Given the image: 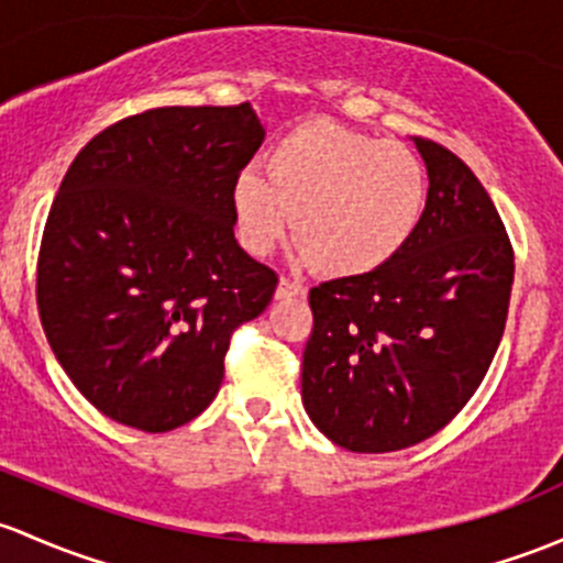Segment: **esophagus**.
Instances as JSON below:
<instances>
[{"mask_svg":"<svg viewBox=\"0 0 563 563\" xmlns=\"http://www.w3.org/2000/svg\"><path fill=\"white\" fill-rule=\"evenodd\" d=\"M305 294V286L297 280H291V277H280V283H277V299H294V297H301Z\"/></svg>","mask_w":563,"mask_h":563,"instance_id":"1","label":"esophagus"}]
</instances>
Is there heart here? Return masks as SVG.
<instances>
[{
  "label": "heart",
  "instance_id": "heart-1",
  "mask_svg": "<svg viewBox=\"0 0 563 563\" xmlns=\"http://www.w3.org/2000/svg\"><path fill=\"white\" fill-rule=\"evenodd\" d=\"M236 236L266 256L291 229L316 269L375 272L399 256L426 210V169L401 142H380L331 121H305L266 156V175L234 177Z\"/></svg>",
  "mask_w": 563,
  "mask_h": 563
}]
</instances>
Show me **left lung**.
<instances>
[{
	"instance_id": "obj_1",
	"label": "left lung",
	"mask_w": 563,
	"mask_h": 563,
	"mask_svg": "<svg viewBox=\"0 0 563 563\" xmlns=\"http://www.w3.org/2000/svg\"><path fill=\"white\" fill-rule=\"evenodd\" d=\"M429 197L416 234L386 266L310 291L301 401L334 445L390 453L464 410L505 334L516 253L475 173L416 137Z\"/></svg>"
}]
</instances>
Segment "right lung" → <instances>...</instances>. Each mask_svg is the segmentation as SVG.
I'll list each match as a JSON object with an SVG mask.
<instances>
[{"label": "right lung", "instance_id": "obj_1", "mask_svg": "<svg viewBox=\"0 0 563 563\" xmlns=\"http://www.w3.org/2000/svg\"><path fill=\"white\" fill-rule=\"evenodd\" d=\"M264 140L247 102L156 108L69 164L37 256V310L75 388L112 421L173 431L216 399L232 334L277 272L234 240L232 186Z\"/></svg>", "mask_w": 563, "mask_h": 563}]
</instances>
